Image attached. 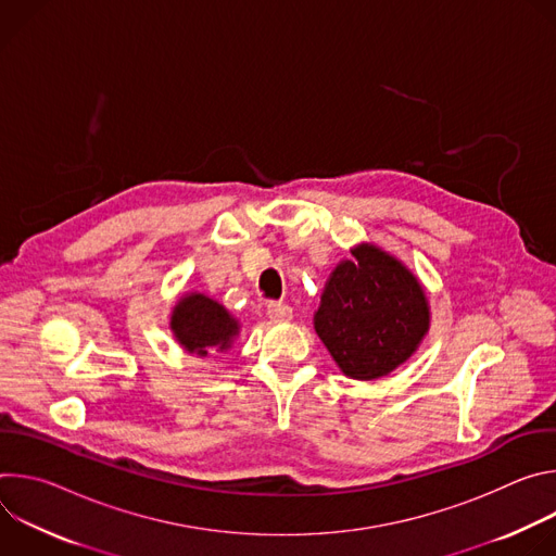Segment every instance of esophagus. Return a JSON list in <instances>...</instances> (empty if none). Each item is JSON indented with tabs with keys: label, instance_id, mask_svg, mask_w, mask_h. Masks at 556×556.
Returning <instances> with one entry per match:
<instances>
[{
	"label": "esophagus",
	"instance_id": "34e87169",
	"mask_svg": "<svg viewBox=\"0 0 556 556\" xmlns=\"http://www.w3.org/2000/svg\"><path fill=\"white\" fill-rule=\"evenodd\" d=\"M268 316L275 324H290L292 321V307L281 301H270L268 303Z\"/></svg>",
	"mask_w": 556,
	"mask_h": 556
}]
</instances>
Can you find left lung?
<instances>
[{"mask_svg":"<svg viewBox=\"0 0 556 556\" xmlns=\"http://www.w3.org/2000/svg\"><path fill=\"white\" fill-rule=\"evenodd\" d=\"M330 273L314 312L319 334L339 369L376 380L405 365L431 328L429 296L395 255L371 242L350 249Z\"/></svg>","mask_w":556,"mask_h":556,"instance_id":"8db88e82","label":"left lung"}]
</instances>
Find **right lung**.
Wrapping results in <instances>:
<instances>
[{
  "label": "right lung",
  "mask_w": 556,
  "mask_h": 556,
  "mask_svg": "<svg viewBox=\"0 0 556 556\" xmlns=\"http://www.w3.org/2000/svg\"><path fill=\"white\" fill-rule=\"evenodd\" d=\"M169 330L187 354L208 358L232 348L240 339L242 324L217 299L191 290L176 299L169 312Z\"/></svg>",
  "instance_id": "1"
}]
</instances>
